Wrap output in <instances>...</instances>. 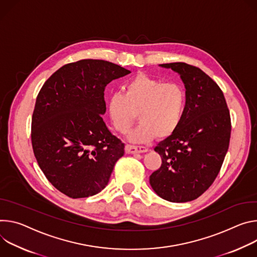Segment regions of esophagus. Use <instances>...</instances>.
I'll return each instance as SVG.
<instances>
[{
	"instance_id": "34e87169",
	"label": "esophagus",
	"mask_w": 257,
	"mask_h": 257,
	"mask_svg": "<svg viewBox=\"0 0 257 257\" xmlns=\"http://www.w3.org/2000/svg\"><path fill=\"white\" fill-rule=\"evenodd\" d=\"M125 150L130 154H136V153H145L148 151V148L144 146H133V145H126Z\"/></svg>"
}]
</instances>
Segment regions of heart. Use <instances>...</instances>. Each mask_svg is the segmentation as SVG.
<instances>
[{"mask_svg": "<svg viewBox=\"0 0 257 257\" xmlns=\"http://www.w3.org/2000/svg\"><path fill=\"white\" fill-rule=\"evenodd\" d=\"M186 108V93L176 82H166L141 73L123 87V95L114 94L109 100L112 125L126 134L136 121L141 122L131 134L135 143H145L155 137L165 139L179 127Z\"/></svg>", "mask_w": 257, "mask_h": 257, "instance_id": "heart-1", "label": "heart"}]
</instances>
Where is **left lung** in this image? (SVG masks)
I'll return each instance as SVG.
<instances>
[{"label":"left lung","instance_id":"obj_1","mask_svg":"<svg viewBox=\"0 0 257 257\" xmlns=\"http://www.w3.org/2000/svg\"><path fill=\"white\" fill-rule=\"evenodd\" d=\"M161 66L181 75L186 108L176 132L154 149L162 163L150 185L167 201L188 202L201 196L219 173L230 145V111L217 83L200 68L184 62Z\"/></svg>","mask_w":257,"mask_h":257}]
</instances>
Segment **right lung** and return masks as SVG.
Returning a JSON list of instances; mask_svg holds the SVG:
<instances>
[{
	"label": "right lung",
	"instance_id": "1",
	"mask_svg": "<svg viewBox=\"0 0 257 257\" xmlns=\"http://www.w3.org/2000/svg\"><path fill=\"white\" fill-rule=\"evenodd\" d=\"M130 70L105 60L83 59L55 71L43 84L32 118V144L48 181L76 199L108 184L124 144L103 121L104 92Z\"/></svg>",
	"mask_w": 257,
	"mask_h": 257
}]
</instances>
